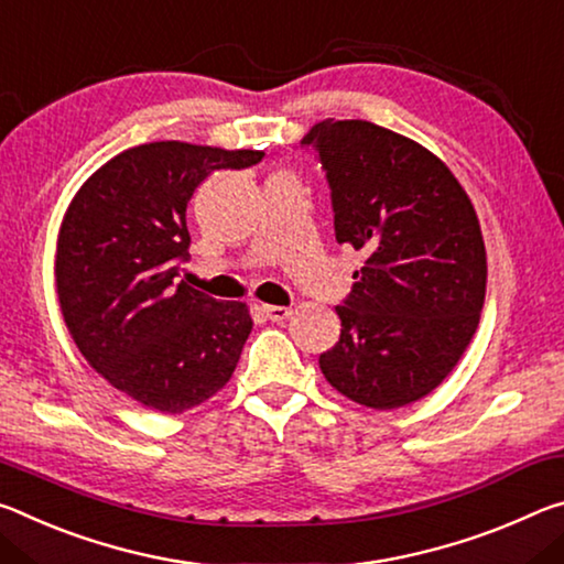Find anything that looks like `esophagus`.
Instances as JSON below:
<instances>
[{
    "label": "esophagus",
    "mask_w": 564,
    "mask_h": 564,
    "mask_svg": "<svg viewBox=\"0 0 564 564\" xmlns=\"http://www.w3.org/2000/svg\"><path fill=\"white\" fill-rule=\"evenodd\" d=\"M262 315L272 322H282L292 315L290 307H280V304H262Z\"/></svg>",
    "instance_id": "esophagus-1"
}]
</instances>
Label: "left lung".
<instances>
[{"mask_svg": "<svg viewBox=\"0 0 564 564\" xmlns=\"http://www.w3.org/2000/svg\"><path fill=\"white\" fill-rule=\"evenodd\" d=\"M302 147L327 172L337 242L367 257L335 307L343 329L322 375L365 408L417 402L479 325L487 254L473 202L430 150L365 119L317 122Z\"/></svg>", "mask_w": 564, "mask_h": 564, "instance_id": "8db88e82", "label": "left lung"}]
</instances>
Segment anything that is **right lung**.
Returning <instances> with one entry per match:
<instances>
[{
    "instance_id": "add662e5",
    "label": "right lung",
    "mask_w": 564,
    "mask_h": 564,
    "mask_svg": "<svg viewBox=\"0 0 564 564\" xmlns=\"http://www.w3.org/2000/svg\"><path fill=\"white\" fill-rule=\"evenodd\" d=\"M260 150L150 142L117 154L74 195L57 239V294L87 362L144 408L177 414L229 382L252 317L177 282L189 260L187 205L215 170Z\"/></svg>"
}]
</instances>
